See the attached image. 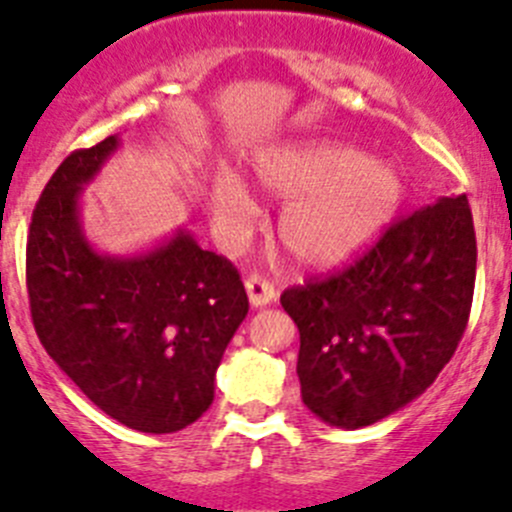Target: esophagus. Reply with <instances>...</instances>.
Wrapping results in <instances>:
<instances>
[{
	"label": "esophagus",
	"instance_id": "1",
	"mask_svg": "<svg viewBox=\"0 0 512 512\" xmlns=\"http://www.w3.org/2000/svg\"><path fill=\"white\" fill-rule=\"evenodd\" d=\"M245 288H247V298H250L252 308H262V305L272 303V300H275V295H278L275 285H272L265 275H260V272H252V275H247Z\"/></svg>",
	"mask_w": 512,
	"mask_h": 512
}]
</instances>
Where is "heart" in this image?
<instances>
[{
	"mask_svg": "<svg viewBox=\"0 0 512 512\" xmlns=\"http://www.w3.org/2000/svg\"><path fill=\"white\" fill-rule=\"evenodd\" d=\"M255 176L270 194L293 199L280 217V240L310 267L343 265L364 252L404 197L394 166L333 141L267 148L257 154ZM212 204L217 217L229 222L255 209L250 191L234 176L217 181Z\"/></svg>",
	"mask_w": 512,
	"mask_h": 512,
	"instance_id": "1",
	"label": "heart"
}]
</instances>
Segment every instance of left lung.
<instances>
[{
    "label": "left lung",
    "mask_w": 512,
    "mask_h": 512,
    "mask_svg": "<svg viewBox=\"0 0 512 512\" xmlns=\"http://www.w3.org/2000/svg\"><path fill=\"white\" fill-rule=\"evenodd\" d=\"M475 267V224L460 194L391 222L343 270L285 290L305 407L358 429L424 394L465 333Z\"/></svg>",
    "instance_id": "left-lung-1"
}]
</instances>
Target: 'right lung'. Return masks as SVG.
I'll use <instances>...</instances> for the list:
<instances>
[{"mask_svg": "<svg viewBox=\"0 0 512 512\" xmlns=\"http://www.w3.org/2000/svg\"><path fill=\"white\" fill-rule=\"evenodd\" d=\"M118 148L108 136L57 166L32 212L27 293L40 343L108 417L148 434L197 422L245 321L247 293L227 257L179 232L136 257L100 255L78 199Z\"/></svg>", "mask_w": 512, "mask_h": 512, "instance_id": "add662e5", "label": "right lung"}]
</instances>
